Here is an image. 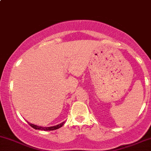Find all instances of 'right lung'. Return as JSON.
I'll list each match as a JSON object with an SVG mask.
<instances>
[{"label": "right lung", "mask_w": 151, "mask_h": 151, "mask_svg": "<svg viewBox=\"0 0 151 151\" xmlns=\"http://www.w3.org/2000/svg\"><path fill=\"white\" fill-rule=\"evenodd\" d=\"M29 124L32 127L35 128V129H41V130H45V131H47V130H55V129H59L60 127H61L63 124H65V122H63L60 123V124H58V125H55V126H52V127H41V126H37V125H35V124H32V123H29L28 122Z\"/></svg>", "instance_id": "add662e5"}]
</instances>
